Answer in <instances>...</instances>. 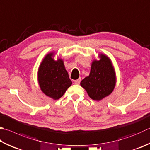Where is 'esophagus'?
<instances>
[{"instance_id":"34e87169","label":"esophagus","mask_w":150,"mask_h":150,"mask_svg":"<svg viewBox=\"0 0 150 150\" xmlns=\"http://www.w3.org/2000/svg\"><path fill=\"white\" fill-rule=\"evenodd\" d=\"M80 81H81V78H78V80H75L74 81V83H76V84H80Z\"/></svg>"}]
</instances>
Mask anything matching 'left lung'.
<instances>
[{"mask_svg":"<svg viewBox=\"0 0 150 150\" xmlns=\"http://www.w3.org/2000/svg\"><path fill=\"white\" fill-rule=\"evenodd\" d=\"M98 57L99 59L92 61L89 75L80 83L89 97L96 101L111 94L116 84V74L111 59L103 53H99Z\"/></svg>","mask_w":150,"mask_h":150,"instance_id":"8db88e82","label":"left lung"}]
</instances>
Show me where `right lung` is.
I'll use <instances>...</instances> for the list:
<instances>
[{
  "instance_id": "1",
  "label": "right lung",
  "mask_w": 150,
  "mask_h": 150,
  "mask_svg": "<svg viewBox=\"0 0 150 150\" xmlns=\"http://www.w3.org/2000/svg\"><path fill=\"white\" fill-rule=\"evenodd\" d=\"M55 53L45 55L38 69V82L41 91L53 100H58L72 85L69 74L61 58L55 60Z\"/></svg>"
}]
</instances>
